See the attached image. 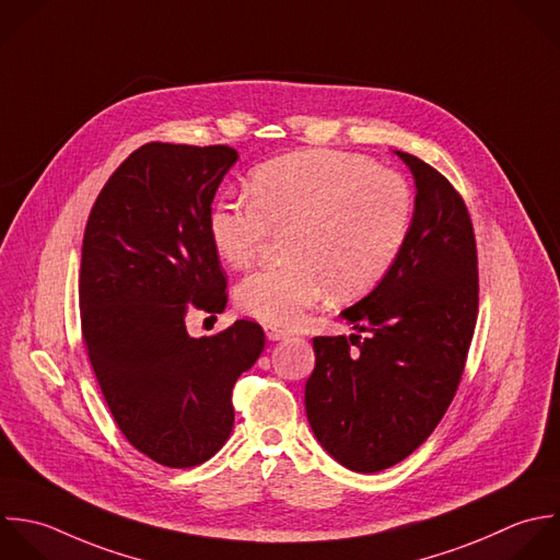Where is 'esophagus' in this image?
<instances>
[{"label":"esophagus","instance_id":"34e87169","mask_svg":"<svg viewBox=\"0 0 560 560\" xmlns=\"http://www.w3.org/2000/svg\"><path fill=\"white\" fill-rule=\"evenodd\" d=\"M264 329H266V336H268V340H272V342L290 338V331H288V329H281V327H277V325H266Z\"/></svg>","mask_w":560,"mask_h":560}]
</instances>
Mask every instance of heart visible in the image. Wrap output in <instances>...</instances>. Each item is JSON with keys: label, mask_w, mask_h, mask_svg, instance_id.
I'll list each match as a JSON object with an SVG mask.
<instances>
[{"label": "heart", "mask_w": 560, "mask_h": 560, "mask_svg": "<svg viewBox=\"0 0 560 560\" xmlns=\"http://www.w3.org/2000/svg\"><path fill=\"white\" fill-rule=\"evenodd\" d=\"M248 198H222L209 237L231 268H248L272 231L285 237L288 264L248 275L237 307L270 325H294L329 290L349 301L384 281L415 226L410 183L362 154L305 150L259 165Z\"/></svg>", "instance_id": "1"}]
</instances>
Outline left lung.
Listing matches in <instances>:
<instances>
[{
    "mask_svg": "<svg viewBox=\"0 0 560 560\" xmlns=\"http://www.w3.org/2000/svg\"><path fill=\"white\" fill-rule=\"evenodd\" d=\"M397 154L417 185L410 240L384 281L340 314L358 334L314 338L316 366L305 384L314 436L358 474L401 463L434 432L463 380L478 320L469 209L439 170Z\"/></svg>",
    "mask_w": 560,
    "mask_h": 560,
    "instance_id": "left-lung-1",
    "label": "left lung"
}]
</instances>
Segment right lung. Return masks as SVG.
<instances>
[{"instance_id":"1","label":"right lung","mask_w":560,"mask_h":560,"mask_svg":"<svg viewBox=\"0 0 560 560\" xmlns=\"http://www.w3.org/2000/svg\"><path fill=\"white\" fill-rule=\"evenodd\" d=\"M237 152L152 141L97 194L82 237V342L126 441L150 460L202 465L231 436V393L264 351V329L235 320L191 338V310L220 314L226 277L209 237L211 202Z\"/></svg>"}]
</instances>
